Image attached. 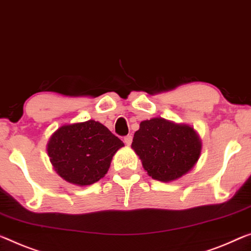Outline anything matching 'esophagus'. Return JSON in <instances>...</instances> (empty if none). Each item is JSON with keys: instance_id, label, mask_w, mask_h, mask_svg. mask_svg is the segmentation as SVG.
I'll return each instance as SVG.
<instances>
[{"instance_id": "esophagus-1", "label": "esophagus", "mask_w": 251, "mask_h": 251, "mask_svg": "<svg viewBox=\"0 0 251 251\" xmlns=\"http://www.w3.org/2000/svg\"><path fill=\"white\" fill-rule=\"evenodd\" d=\"M123 141H125L126 145H131V142H132V136L128 134V136H126L125 139H123Z\"/></svg>"}]
</instances>
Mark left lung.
<instances>
[{"instance_id":"left-lung-1","label":"left lung","mask_w":251,"mask_h":251,"mask_svg":"<svg viewBox=\"0 0 251 251\" xmlns=\"http://www.w3.org/2000/svg\"><path fill=\"white\" fill-rule=\"evenodd\" d=\"M131 147L147 174L161 182H171L190 172L201 153V141L194 129L161 118L142 121Z\"/></svg>"}]
</instances>
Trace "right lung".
<instances>
[{"label": "right lung", "instance_id": "right-lung-1", "mask_svg": "<svg viewBox=\"0 0 251 251\" xmlns=\"http://www.w3.org/2000/svg\"><path fill=\"white\" fill-rule=\"evenodd\" d=\"M123 142L100 122L63 126L48 142V156L60 177L69 183L94 184L106 174Z\"/></svg>", "mask_w": 251, "mask_h": 251}]
</instances>
